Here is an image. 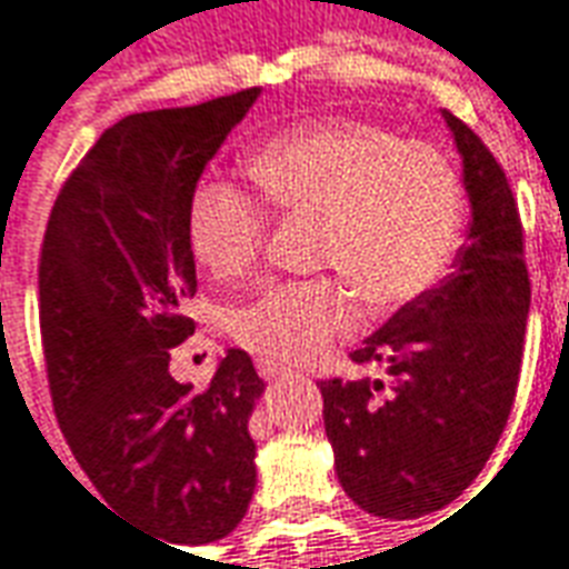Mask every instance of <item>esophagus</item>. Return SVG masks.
Segmentation results:
<instances>
[{"label":"esophagus","mask_w":569,"mask_h":569,"mask_svg":"<svg viewBox=\"0 0 569 569\" xmlns=\"http://www.w3.org/2000/svg\"><path fill=\"white\" fill-rule=\"evenodd\" d=\"M257 372H260V379H267V381H279L288 376L284 367H279V363H269V360H257Z\"/></svg>","instance_id":"esophagus-1"}]
</instances>
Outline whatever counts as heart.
Here are the masks:
<instances>
[{"instance_id": "heart-1", "label": "heart", "mask_w": 569, "mask_h": 569, "mask_svg": "<svg viewBox=\"0 0 569 569\" xmlns=\"http://www.w3.org/2000/svg\"><path fill=\"white\" fill-rule=\"evenodd\" d=\"M244 172L284 214H318L315 263L336 279L269 284L236 306L230 330L260 360L300 367L351 325L352 290L370 315L412 306L446 279L463 230L455 166L360 120H315L260 144ZM190 248L233 279L263 244L267 214L242 190L206 181L190 199Z\"/></svg>"}]
</instances>
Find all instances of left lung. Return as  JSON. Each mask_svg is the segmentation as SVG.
Returning a JSON list of instances; mask_svg holds the SVG:
<instances>
[{
  "instance_id": "8db88e82",
  "label": "left lung",
  "mask_w": 569,
  "mask_h": 569,
  "mask_svg": "<svg viewBox=\"0 0 569 569\" xmlns=\"http://www.w3.org/2000/svg\"><path fill=\"white\" fill-rule=\"evenodd\" d=\"M470 197L455 272L393 312L351 358L385 381H321L339 485L363 512L421 518L458 500L516 400L530 281L516 199L482 139L442 111Z\"/></svg>"
}]
</instances>
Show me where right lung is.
Returning a JSON list of instances; mask_svg holds the SVG:
<instances>
[{
	"mask_svg": "<svg viewBox=\"0 0 569 569\" xmlns=\"http://www.w3.org/2000/svg\"><path fill=\"white\" fill-rule=\"evenodd\" d=\"M260 87L118 120L53 202L41 248V342L53 412L106 503L172 546L233 533L254 497L248 418L263 379L227 348L211 385L169 372L197 293L190 199Z\"/></svg>",
	"mask_w": 569,
	"mask_h": 569,
	"instance_id": "1",
	"label": "right lung"
}]
</instances>
